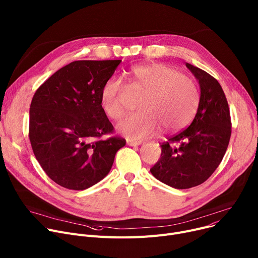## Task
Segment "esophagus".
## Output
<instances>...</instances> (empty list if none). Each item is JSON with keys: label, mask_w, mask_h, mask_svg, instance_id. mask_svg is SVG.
I'll list each match as a JSON object with an SVG mask.
<instances>
[{"label": "esophagus", "mask_w": 258, "mask_h": 258, "mask_svg": "<svg viewBox=\"0 0 258 258\" xmlns=\"http://www.w3.org/2000/svg\"><path fill=\"white\" fill-rule=\"evenodd\" d=\"M143 142H137V141H131V140H127V145L131 146V147H136V146H140L142 145Z\"/></svg>", "instance_id": "34e87169"}]
</instances>
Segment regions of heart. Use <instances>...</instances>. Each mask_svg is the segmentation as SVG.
<instances>
[{
    "instance_id": "b5f03b06",
    "label": "heart",
    "mask_w": 258,
    "mask_h": 258,
    "mask_svg": "<svg viewBox=\"0 0 258 258\" xmlns=\"http://www.w3.org/2000/svg\"><path fill=\"white\" fill-rule=\"evenodd\" d=\"M132 89L144 95L138 111L118 125L117 130L132 141H142L159 131L175 132L186 127L200 104V91L192 79L164 64L135 66L129 71ZM126 91L123 79L111 76L104 83L100 101L105 114L120 121L126 114L122 97Z\"/></svg>"
}]
</instances>
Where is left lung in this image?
I'll use <instances>...</instances> for the list:
<instances>
[{"mask_svg":"<svg viewBox=\"0 0 258 258\" xmlns=\"http://www.w3.org/2000/svg\"><path fill=\"white\" fill-rule=\"evenodd\" d=\"M200 83L201 99L190 126L161 144V157L150 169L160 182L188 189L206 182L227 150L231 121L225 94L216 78L186 63Z\"/></svg>","mask_w":258,"mask_h":258,"instance_id":"left-lung-1","label":"left lung"}]
</instances>
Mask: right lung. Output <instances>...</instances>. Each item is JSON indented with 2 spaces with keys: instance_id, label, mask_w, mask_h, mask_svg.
<instances>
[{
  "instance_id": "1",
  "label": "right lung",
  "mask_w": 258,
  "mask_h": 258,
  "mask_svg": "<svg viewBox=\"0 0 258 258\" xmlns=\"http://www.w3.org/2000/svg\"><path fill=\"white\" fill-rule=\"evenodd\" d=\"M121 60L74 61L39 87L30 106L29 137L36 159L50 179L85 190L105 177L126 145L112 134L100 94Z\"/></svg>"
}]
</instances>
